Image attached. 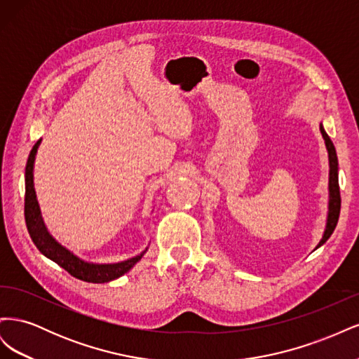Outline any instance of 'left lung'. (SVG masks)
<instances>
[{
  "mask_svg": "<svg viewBox=\"0 0 359 359\" xmlns=\"http://www.w3.org/2000/svg\"><path fill=\"white\" fill-rule=\"evenodd\" d=\"M320 133L325 139V145L328 149V157H330V212H328V222H327V229L322 236L320 243L316 248H319L322 244L328 241V238L332 235L337 222H339L340 215V206H341V198H340V186H339V160H337V153L332 140L325 132L323 127L320 126Z\"/></svg>",
  "mask_w": 359,
  "mask_h": 359,
  "instance_id": "8db88e82",
  "label": "left lung"
}]
</instances>
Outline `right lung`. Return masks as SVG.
<instances>
[{
    "label": "right lung",
    "instance_id": "add662e5",
    "mask_svg": "<svg viewBox=\"0 0 359 359\" xmlns=\"http://www.w3.org/2000/svg\"><path fill=\"white\" fill-rule=\"evenodd\" d=\"M40 145V140L32 147L27 168H25V223L27 229L31 236L32 243L40 250L41 255H45L53 262L58 264L61 268H64L67 273L76 278L88 281V283H107V281L115 280L126 274L128 269H132L136 262H139L140 257L144 256L139 255L136 257H132L124 262L119 264H107V265H97V264H88L85 260L76 257L69 250L60 245L48 233L45 224H43L40 210L36 199L34 191V182H32V166H34V158L37 148Z\"/></svg>",
    "mask_w": 359,
    "mask_h": 359
}]
</instances>
